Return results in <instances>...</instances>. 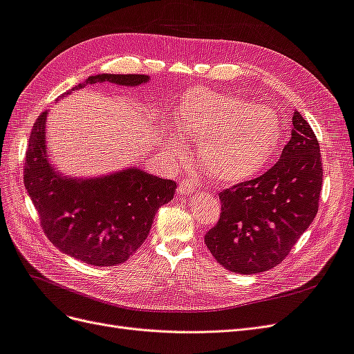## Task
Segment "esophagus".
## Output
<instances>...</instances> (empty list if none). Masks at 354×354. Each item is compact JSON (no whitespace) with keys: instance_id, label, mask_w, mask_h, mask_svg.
I'll return each mask as SVG.
<instances>
[{"instance_id":"34e87169","label":"esophagus","mask_w":354,"mask_h":354,"mask_svg":"<svg viewBox=\"0 0 354 354\" xmlns=\"http://www.w3.org/2000/svg\"><path fill=\"white\" fill-rule=\"evenodd\" d=\"M194 190H195V183L192 178H185L178 183V192L181 195H190L194 194Z\"/></svg>"}]
</instances>
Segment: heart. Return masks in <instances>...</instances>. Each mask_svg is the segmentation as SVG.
Wrapping results in <instances>:
<instances>
[{"label": "heart", "instance_id": "b5f03b06", "mask_svg": "<svg viewBox=\"0 0 354 354\" xmlns=\"http://www.w3.org/2000/svg\"><path fill=\"white\" fill-rule=\"evenodd\" d=\"M176 122L181 133L199 142L202 168L221 183L261 173L281 145L279 121L272 111L208 88L181 95Z\"/></svg>", "mask_w": 354, "mask_h": 354}]
</instances>
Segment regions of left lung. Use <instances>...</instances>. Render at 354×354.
<instances>
[{"label":"left lung","mask_w":354,"mask_h":354,"mask_svg":"<svg viewBox=\"0 0 354 354\" xmlns=\"http://www.w3.org/2000/svg\"><path fill=\"white\" fill-rule=\"evenodd\" d=\"M292 125L291 140L270 169L218 194L221 214L205 245L230 272L273 269L316 217L324 177L319 142L299 112Z\"/></svg>","instance_id":"1"}]
</instances>
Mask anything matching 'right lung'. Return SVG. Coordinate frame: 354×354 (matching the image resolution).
I'll use <instances>...</instances> for the list:
<instances>
[{"label": "right lung", "mask_w": 354, "mask_h": 354, "mask_svg": "<svg viewBox=\"0 0 354 354\" xmlns=\"http://www.w3.org/2000/svg\"><path fill=\"white\" fill-rule=\"evenodd\" d=\"M147 81V75L102 73L63 95L88 84L134 87ZM46 120L47 111L32 127L24 167V183L46 236L62 252L87 264L127 261L146 241L156 211L173 199L176 181L138 168L88 180L62 176L47 158Z\"/></svg>", "instance_id": "right-lung-1"}]
</instances>
